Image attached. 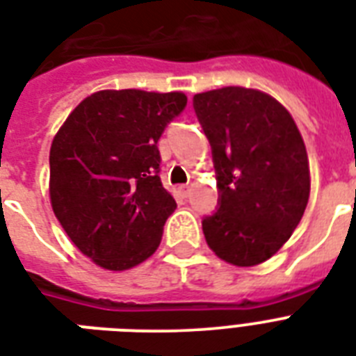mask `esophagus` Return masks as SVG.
<instances>
[{"label":"esophagus","instance_id":"34e87169","mask_svg":"<svg viewBox=\"0 0 356 356\" xmlns=\"http://www.w3.org/2000/svg\"><path fill=\"white\" fill-rule=\"evenodd\" d=\"M179 194L183 195V197H188L190 186H186V184H183V186H179Z\"/></svg>","mask_w":356,"mask_h":356}]
</instances>
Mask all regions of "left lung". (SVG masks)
Instances as JSON below:
<instances>
[{"label": "left lung", "instance_id": "8db88e82", "mask_svg": "<svg viewBox=\"0 0 356 356\" xmlns=\"http://www.w3.org/2000/svg\"><path fill=\"white\" fill-rule=\"evenodd\" d=\"M194 108L220 190V209L203 220L207 243L227 264H262L288 242L309 203L303 136L275 97L254 88L201 92Z\"/></svg>", "mask_w": 356, "mask_h": 356}]
</instances>
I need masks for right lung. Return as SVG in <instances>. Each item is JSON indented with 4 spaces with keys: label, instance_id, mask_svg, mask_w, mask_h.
Segmentation results:
<instances>
[{
    "label": "right lung",
    "instance_id": "1",
    "mask_svg": "<svg viewBox=\"0 0 356 356\" xmlns=\"http://www.w3.org/2000/svg\"><path fill=\"white\" fill-rule=\"evenodd\" d=\"M183 92L99 90L70 113L49 149V200L81 253L123 271L155 253L177 209L159 177L162 131Z\"/></svg>",
    "mask_w": 356,
    "mask_h": 356
}]
</instances>
